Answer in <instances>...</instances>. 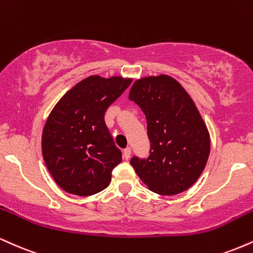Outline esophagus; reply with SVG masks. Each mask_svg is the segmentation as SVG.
<instances>
[{"label": "esophagus", "instance_id": "obj_1", "mask_svg": "<svg viewBox=\"0 0 253 253\" xmlns=\"http://www.w3.org/2000/svg\"><path fill=\"white\" fill-rule=\"evenodd\" d=\"M130 153H132V151H130L129 147L125 148V150H124V158H125V159L128 160L130 158Z\"/></svg>", "mask_w": 253, "mask_h": 253}]
</instances>
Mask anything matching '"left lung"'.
I'll list each match as a JSON object with an SVG mask.
<instances>
[{"instance_id": "obj_1", "label": "left lung", "mask_w": 253, "mask_h": 253, "mask_svg": "<svg viewBox=\"0 0 253 253\" xmlns=\"http://www.w3.org/2000/svg\"><path fill=\"white\" fill-rule=\"evenodd\" d=\"M129 100L147 121L150 156L130 165L151 191L174 196L190 188L205 169L210 134L196 103L175 79L161 74L136 80Z\"/></svg>"}]
</instances>
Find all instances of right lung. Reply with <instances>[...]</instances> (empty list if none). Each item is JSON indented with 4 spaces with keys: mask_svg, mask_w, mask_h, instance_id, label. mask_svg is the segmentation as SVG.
<instances>
[{
    "mask_svg": "<svg viewBox=\"0 0 253 253\" xmlns=\"http://www.w3.org/2000/svg\"><path fill=\"white\" fill-rule=\"evenodd\" d=\"M130 82L92 75L69 89L50 112L42 132V156L63 191L87 197L109 185L123 156L106 126L105 112Z\"/></svg>",
    "mask_w": 253,
    "mask_h": 253,
    "instance_id": "1",
    "label": "right lung"
}]
</instances>
